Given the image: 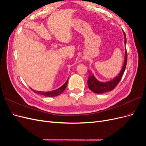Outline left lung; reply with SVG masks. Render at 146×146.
Returning <instances> with one entry per match:
<instances>
[{
    "mask_svg": "<svg viewBox=\"0 0 146 146\" xmlns=\"http://www.w3.org/2000/svg\"><path fill=\"white\" fill-rule=\"evenodd\" d=\"M124 38H125V44H126V36L125 33L124 31ZM127 62V50L125 49V60L124 64L123 65V67L122 68V70L121 71L120 73L119 74L118 76H117L115 79L109 82H101L98 81L96 78L94 77L93 75L92 76H89L88 79L87 81V84L88 88L90 90L95 93H103L105 92H107L111 91L115 88V87L117 85V84L119 82L121 81V78L123 76V74L125 71V69L126 67Z\"/></svg>",
    "mask_w": 146,
    "mask_h": 146,
    "instance_id": "left-lung-1",
    "label": "left lung"
}]
</instances>
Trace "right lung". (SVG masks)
Listing matches in <instances>:
<instances>
[{
	"label": "right lung",
	"mask_w": 146,
	"mask_h": 146,
	"mask_svg": "<svg viewBox=\"0 0 146 146\" xmlns=\"http://www.w3.org/2000/svg\"><path fill=\"white\" fill-rule=\"evenodd\" d=\"M67 83H68V80L66 81L64 85L62 86H61L60 88H59L57 90H55L53 91H51V92H37V91H35L34 90H32L34 92L37 93V94H39V95H44L45 96H48V97H53V96H57L59 95H60L61 93H62L65 90V88L67 87Z\"/></svg>",
	"instance_id": "right-lung-1"
}]
</instances>
